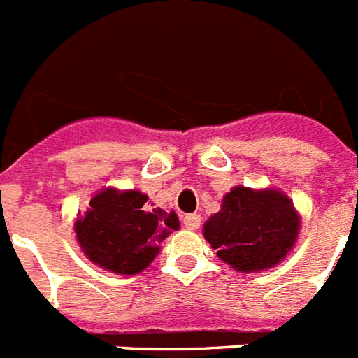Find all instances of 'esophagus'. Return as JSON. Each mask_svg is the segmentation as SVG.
<instances>
[{"label": "esophagus", "instance_id": "esophagus-1", "mask_svg": "<svg viewBox=\"0 0 358 358\" xmlns=\"http://www.w3.org/2000/svg\"><path fill=\"white\" fill-rule=\"evenodd\" d=\"M182 224H185V228H188V230H197L201 226V215L199 213H188V215H185V219H182Z\"/></svg>", "mask_w": 358, "mask_h": 358}]
</instances>
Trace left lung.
I'll list each match as a JSON object with an SVG mask.
<instances>
[{
	"label": "left lung",
	"mask_w": 358,
	"mask_h": 358,
	"mask_svg": "<svg viewBox=\"0 0 358 358\" xmlns=\"http://www.w3.org/2000/svg\"><path fill=\"white\" fill-rule=\"evenodd\" d=\"M297 234L299 215L286 195L243 186L226 194L221 212L204 222V239L239 271L275 266L293 248Z\"/></svg>",
	"instance_id": "left-lung-1"
}]
</instances>
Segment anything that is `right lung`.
Segmentation results:
<instances>
[{"label":"right lung","mask_w":358,"mask_h":358,"mask_svg":"<svg viewBox=\"0 0 358 358\" xmlns=\"http://www.w3.org/2000/svg\"><path fill=\"white\" fill-rule=\"evenodd\" d=\"M145 194L103 190L92 197L85 217L76 221V235L92 262L121 275H134L154 261L159 244L179 230L176 212L148 210Z\"/></svg>","instance_id":"right-lung-1"}]
</instances>
